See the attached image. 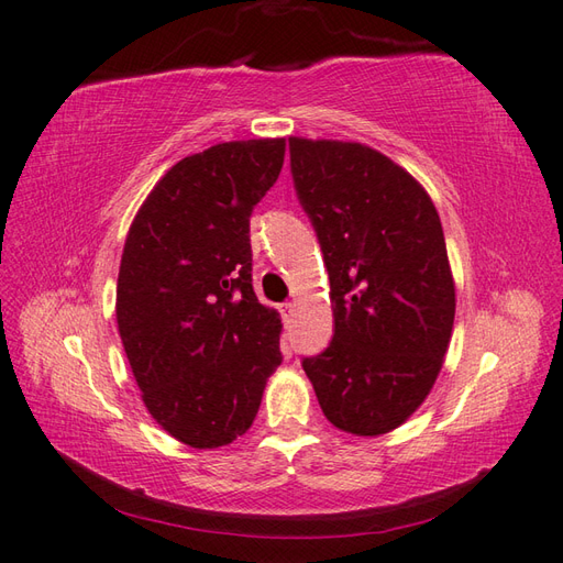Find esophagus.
<instances>
[{"label": "esophagus", "mask_w": 563, "mask_h": 563, "mask_svg": "<svg viewBox=\"0 0 563 563\" xmlns=\"http://www.w3.org/2000/svg\"><path fill=\"white\" fill-rule=\"evenodd\" d=\"M295 305L292 302H285V305H280V313H283V321L285 323H290L292 321V317H295Z\"/></svg>", "instance_id": "obj_1"}]
</instances>
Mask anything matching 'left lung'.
<instances>
[{
  "mask_svg": "<svg viewBox=\"0 0 563 563\" xmlns=\"http://www.w3.org/2000/svg\"><path fill=\"white\" fill-rule=\"evenodd\" d=\"M290 165L335 321L331 345L302 367L333 427L388 434L434 388L453 333L455 283L437 206L367 143L290 136Z\"/></svg>",
  "mask_w": 563,
  "mask_h": 563,
  "instance_id": "8db88e82",
  "label": "left lung"
}]
</instances>
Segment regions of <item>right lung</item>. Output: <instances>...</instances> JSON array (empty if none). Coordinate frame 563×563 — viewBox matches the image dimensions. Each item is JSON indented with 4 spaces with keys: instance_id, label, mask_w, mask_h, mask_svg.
Here are the masks:
<instances>
[{
    "instance_id": "obj_1",
    "label": "right lung",
    "mask_w": 563,
    "mask_h": 563,
    "mask_svg": "<svg viewBox=\"0 0 563 563\" xmlns=\"http://www.w3.org/2000/svg\"><path fill=\"white\" fill-rule=\"evenodd\" d=\"M283 161L285 139L187 155L126 232L117 329L146 410L191 449L242 437L280 364V313L252 287L250 218Z\"/></svg>"
}]
</instances>
